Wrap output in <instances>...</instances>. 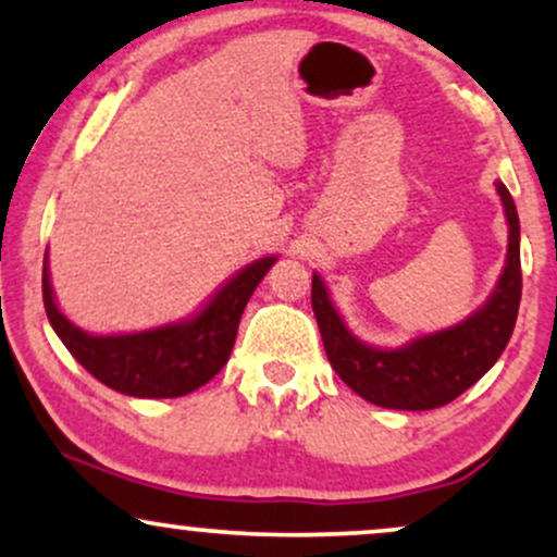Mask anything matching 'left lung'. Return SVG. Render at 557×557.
Listing matches in <instances>:
<instances>
[{"label": "left lung", "mask_w": 557, "mask_h": 557, "mask_svg": "<svg viewBox=\"0 0 557 557\" xmlns=\"http://www.w3.org/2000/svg\"><path fill=\"white\" fill-rule=\"evenodd\" d=\"M508 216V261L487 304L456 327L424 335L395 350L363 345L345 330L332 309L327 287L319 274L311 280L314 309L324 350L337 376L363 400L398 411H430L466 393L500 354L513 335L521 304L519 214L508 188L497 183Z\"/></svg>", "instance_id": "left-lung-1"}]
</instances>
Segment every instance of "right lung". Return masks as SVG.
<instances>
[{
  "mask_svg": "<svg viewBox=\"0 0 557 557\" xmlns=\"http://www.w3.org/2000/svg\"><path fill=\"white\" fill-rule=\"evenodd\" d=\"M272 264L274 257L248 264L190 322L138 335L94 337L70 324L52 298L47 267L41 283L44 309L73 359L107 387L133 398H181L207 385L225 367L243 309Z\"/></svg>",
  "mask_w": 557,
  "mask_h": 557,
  "instance_id": "right-lung-1",
  "label": "right lung"
}]
</instances>
